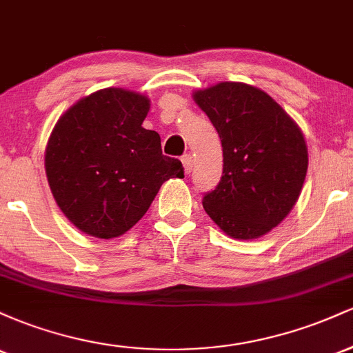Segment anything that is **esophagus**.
Returning <instances> with one entry per match:
<instances>
[{
	"label": "esophagus",
	"mask_w": 353,
	"mask_h": 353,
	"mask_svg": "<svg viewBox=\"0 0 353 353\" xmlns=\"http://www.w3.org/2000/svg\"><path fill=\"white\" fill-rule=\"evenodd\" d=\"M181 161L182 164H184L185 174H190V171H192V156H190V154H184Z\"/></svg>",
	"instance_id": "34e87169"
}]
</instances>
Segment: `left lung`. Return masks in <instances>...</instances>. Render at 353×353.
<instances>
[{"instance_id":"left-lung-1","label":"left lung","mask_w":353,"mask_h":353,"mask_svg":"<svg viewBox=\"0 0 353 353\" xmlns=\"http://www.w3.org/2000/svg\"><path fill=\"white\" fill-rule=\"evenodd\" d=\"M222 143L217 188L202 199L208 216L232 239L270 232L297 202L309 154L302 131L269 94L244 83L194 92Z\"/></svg>"}]
</instances>
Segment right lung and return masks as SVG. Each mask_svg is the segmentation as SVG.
<instances>
[{"mask_svg": "<svg viewBox=\"0 0 353 353\" xmlns=\"http://www.w3.org/2000/svg\"><path fill=\"white\" fill-rule=\"evenodd\" d=\"M149 99L106 88L79 99L59 117L46 145L44 168L52 196L88 236H123L171 177H184L179 159L143 128Z\"/></svg>", "mask_w": 353, "mask_h": 353, "instance_id": "right-lung-1", "label": "right lung"}]
</instances>
